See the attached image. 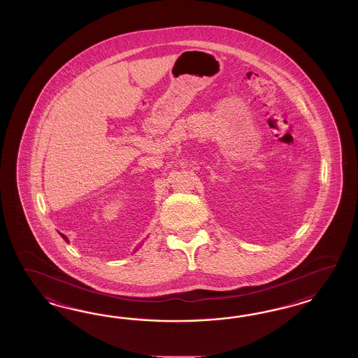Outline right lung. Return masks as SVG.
I'll use <instances>...</instances> for the list:
<instances>
[{
    "label": "right lung",
    "mask_w": 358,
    "mask_h": 358,
    "mask_svg": "<svg viewBox=\"0 0 358 358\" xmlns=\"http://www.w3.org/2000/svg\"><path fill=\"white\" fill-rule=\"evenodd\" d=\"M60 235H62V238H64L65 241H66V243H68V238H66V236H64V235H63V234H60Z\"/></svg>",
    "instance_id": "right-lung-1"
}]
</instances>
